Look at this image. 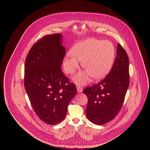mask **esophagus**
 I'll return each mask as SVG.
<instances>
[{
    "instance_id": "esophagus-1",
    "label": "esophagus",
    "mask_w": 150,
    "mask_h": 150,
    "mask_svg": "<svg viewBox=\"0 0 150 150\" xmlns=\"http://www.w3.org/2000/svg\"><path fill=\"white\" fill-rule=\"evenodd\" d=\"M77 91H78V93L82 92V91H83L82 88L81 87H80V86H78H78H77Z\"/></svg>"
}]
</instances>
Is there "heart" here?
I'll use <instances>...</instances> for the list:
<instances>
[{
	"mask_svg": "<svg viewBox=\"0 0 150 150\" xmlns=\"http://www.w3.org/2000/svg\"><path fill=\"white\" fill-rule=\"evenodd\" d=\"M63 61L64 71L67 74H73L79 67L85 70L75 75L73 79L79 85L85 84L90 80L91 76L100 79L111 70L115 57V50L112 42L109 40L89 38L75 44Z\"/></svg>",
	"mask_w": 150,
	"mask_h": 150,
	"instance_id": "1",
	"label": "heart"
}]
</instances>
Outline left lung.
<instances>
[{
	"mask_svg": "<svg viewBox=\"0 0 150 150\" xmlns=\"http://www.w3.org/2000/svg\"><path fill=\"white\" fill-rule=\"evenodd\" d=\"M112 68L104 79L85 88L88 97L86 116L96 125H102L113 119L119 112L129 85V59L118 43Z\"/></svg>",
	"mask_w": 150,
	"mask_h": 150,
	"instance_id": "8db88e82",
	"label": "left lung"
}]
</instances>
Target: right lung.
Instances as JSON below:
<instances>
[{
    "label": "right lung",
    "instance_id": "add662e5",
    "mask_svg": "<svg viewBox=\"0 0 150 150\" xmlns=\"http://www.w3.org/2000/svg\"><path fill=\"white\" fill-rule=\"evenodd\" d=\"M62 43L60 34L43 37L31 48L25 63L26 92L36 115L49 125L65 119L77 92L60 68L66 53Z\"/></svg>",
    "mask_w": 150,
    "mask_h": 150
}]
</instances>
